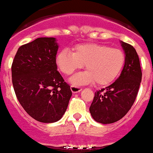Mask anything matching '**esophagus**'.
<instances>
[{
	"instance_id": "34e87169",
	"label": "esophagus",
	"mask_w": 153,
	"mask_h": 153,
	"mask_svg": "<svg viewBox=\"0 0 153 153\" xmlns=\"http://www.w3.org/2000/svg\"><path fill=\"white\" fill-rule=\"evenodd\" d=\"M71 91L72 93H77L82 91V88L80 86H76V85H71Z\"/></svg>"
}]
</instances>
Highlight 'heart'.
<instances>
[{"label": "heart", "mask_w": 153, "mask_h": 153, "mask_svg": "<svg viewBox=\"0 0 153 153\" xmlns=\"http://www.w3.org/2000/svg\"><path fill=\"white\" fill-rule=\"evenodd\" d=\"M72 51V53L65 49L60 51L56 56V63L65 75H71L85 65L87 71L70 79L76 85L93 82L99 85H108L120 76L125 63L123 50L105 44H78Z\"/></svg>", "instance_id": "b5f03b06"}]
</instances>
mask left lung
Masks as SVG:
<instances>
[{
  "label": "left lung",
  "mask_w": 153,
  "mask_h": 153,
  "mask_svg": "<svg viewBox=\"0 0 153 153\" xmlns=\"http://www.w3.org/2000/svg\"><path fill=\"white\" fill-rule=\"evenodd\" d=\"M125 63L115 82L99 90L90 106V113L96 122L104 124L121 120L134 105L142 81L139 57L132 45L121 41Z\"/></svg>",
  "instance_id": "8db88e82"
}]
</instances>
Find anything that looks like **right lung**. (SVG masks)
Instances as JSON below:
<instances>
[{
    "mask_svg": "<svg viewBox=\"0 0 153 153\" xmlns=\"http://www.w3.org/2000/svg\"><path fill=\"white\" fill-rule=\"evenodd\" d=\"M55 38H38L19 48L11 66L16 97L27 114L54 123L67 110L72 93L57 71Z\"/></svg>",
    "mask_w": 153,
    "mask_h": 153,
    "instance_id": "right-lung-1",
    "label": "right lung"
}]
</instances>
